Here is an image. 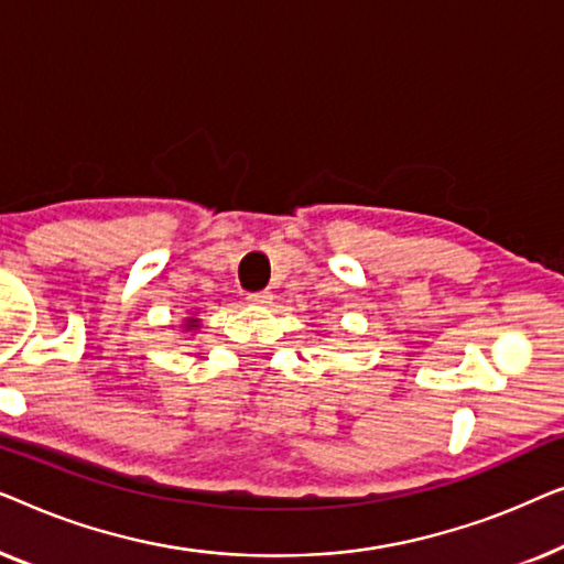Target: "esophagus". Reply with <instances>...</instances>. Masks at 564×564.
Wrapping results in <instances>:
<instances>
[{
    "mask_svg": "<svg viewBox=\"0 0 564 564\" xmlns=\"http://www.w3.org/2000/svg\"><path fill=\"white\" fill-rule=\"evenodd\" d=\"M248 301L252 306H268L273 301V293L271 291H258V293H250Z\"/></svg>",
    "mask_w": 564,
    "mask_h": 564,
    "instance_id": "esophagus-1",
    "label": "esophagus"
}]
</instances>
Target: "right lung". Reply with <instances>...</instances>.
I'll use <instances>...</instances> for the list:
<instances>
[{
  "label": "right lung",
  "instance_id": "add662e5",
  "mask_svg": "<svg viewBox=\"0 0 564 564\" xmlns=\"http://www.w3.org/2000/svg\"><path fill=\"white\" fill-rule=\"evenodd\" d=\"M181 327H184V332H194L196 335V329L202 327V319H199V314H188V316H184V324H181Z\"/></svg>",
  "mask_w": 564,
  "mask_h": 564
}]
</instances>
